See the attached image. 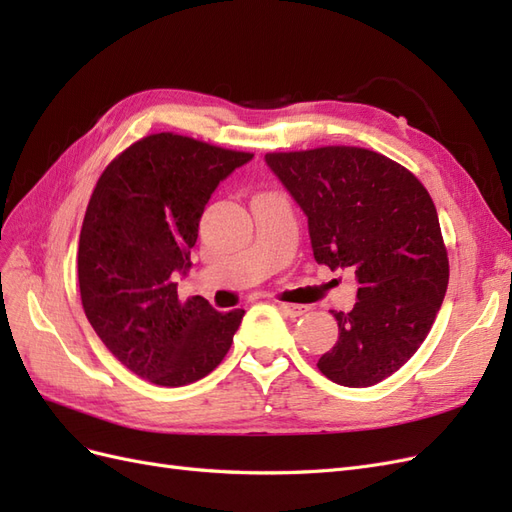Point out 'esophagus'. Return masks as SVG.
<instances>
[{
	"instance_id": "obj_1",
	"label": "esophagus",
	"mask_w": 512,
	"mask_h": 512,
	"mask_svg": "<svg viewBox=\"0 0 512 512\" xmlns=\"http://www.w3.org/2000/svg\"><path fill=\"white\" fill-rule=\"evenodd\" d=\"M277 309H280V312H284L290 318H299V316H303L307 312V307L292 305V303H277Z\"/></svg>"
}]
</instances>
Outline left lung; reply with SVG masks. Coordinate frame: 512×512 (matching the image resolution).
Segmentation results:
<instances>
[{
	"instance_id": "8db88e82",
	"label": "left lung",
	"mask_w": 512,
	"mask_h": 512,
	"mask_svg": "<svg viewBox=\"0 0 512 512\" xmlns=\"http://www.w3.org/2000/svg\"><path fill=\"white\" fill-rule=\"evenodd\" d=\"M267 166L307 218L318 265L356 275L352 312H331L339 337L318 369L363 389L408 363L448 286L438 211L410 170L359 147L267 153Z\"/></svg>"
}]
</instances>
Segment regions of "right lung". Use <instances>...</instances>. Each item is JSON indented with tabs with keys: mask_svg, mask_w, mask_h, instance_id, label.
<instances>
[{
	"mask_svg": "<svg viewBox=\"0 0 512 512\" xmlns=\"http://www.w3.org/2000/svg\"><path fill=\"white\" fill-rule=\"evenodd\" d=\"M254 156L179 134H151L106 166L79 239L85 316L104 346L136 376L160 386L192 384L222 363L243 309L185 303L177 275L211 194Z\"/></svg>",
	"mask_w": 512,
	"mask_h": 512,
	"instance_id": "add662e5",
	"label": "right lung"
}]
</instances>
